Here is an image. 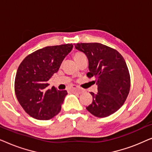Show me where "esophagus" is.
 Returning <instances> with one entry per match:
<instances>
[{"label":"esophagus","instance_id":"1","mask_svg":"<svg viewBox=\"0 0 152 152\" xmlns=\"http://www.w3.org/2000/svg\"><path fill=\"white\" fill-rule=\"evenodd\" d=\"M71 91H72V92H74V93H81L82 92V89L79 88L77 86H75V85H72V88H71Z\"/></svg>","mask_w":152,"mask_h":152}]
</instances>
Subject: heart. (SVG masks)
<instances>
[{"label": "heart", "instance_id": "b5f03b06", "mask_svg": "<svg viewBox=\"0 0 152 152\" xmlns=\"http://www.w3.org/2000/svg\"><path fill=\"white\" fill-rule=\"evenodd\" d=\"M84 57H86V56L85 55L84 53H80V52L75 53L73 55V58H74V59L76 61L77 63L79 61H80L81 59H83V58H84Z\"/></svg>", "mask_w": 152, "mask_h": 152}]
</instances>
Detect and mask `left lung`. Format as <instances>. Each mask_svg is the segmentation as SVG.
Here are the masks:
<instances>
[{
  "label": "left lung",
  "instance_id": "left-lung-1",
  "mask_svg": "<svg viewBox=\"0 0 152 152\" xmlns=\"http://www.w3.org/2000/svg\"><path fill=\"white\" fill-rule=\"evenodd\" d=\"M75 47L86 55L89 69L86 76L95 78L97 85L98 92H91L93 102L86 109L96 117L109 116L123 105L130 91V75L123 57L99 43H77Z\"/></svg>",
  "mask_w": 152,
  "mask_h": 152
}]
</instances>
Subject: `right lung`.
Instances as JSON below:
<instances>
[{
  "label": "right lung",
  "mask_w": 152,
  "mask_h": 152,
  "mask_svg": "<svg viewBox=\"0 0 152 152\" xmlns=\"http://www.w3.org/2000/svg\"><path fill=\"white\" fill-rule=\"evenodd\" d=\"M72 47L68 43L43 48L28 55L18 66L14 91L18 102L31 117L48 120L61 111L67 91L54 86L48 89V82Z\"/></svg>",
  "instance_id": "obj_1"
}]
</instances>
